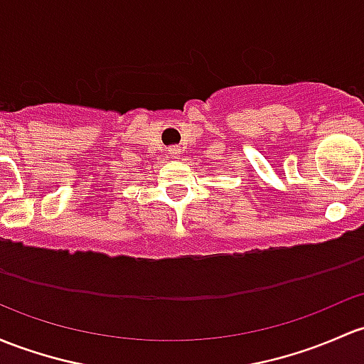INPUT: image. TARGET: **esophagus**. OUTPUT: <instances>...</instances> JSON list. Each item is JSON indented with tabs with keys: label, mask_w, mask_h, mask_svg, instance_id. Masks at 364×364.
Here are the masks:
<instances>
[{
	"label": "esophagus",
	"mask_w": 364,
	"mask_h": 364,
	"mask_svg": "<svg viewBox=\"0 0 364 364\" xmlns=\"http://www.w3.org/2000/svg\"><path fill=\"white\" fill-rule=\"evenodd\" d=\"M167 153H169L171 156H176V155H178V153H179V148H178V146H171L169 150H167Z\"/></svg>",
	"instance_id": "esophagus-1"
}]
</instances>
